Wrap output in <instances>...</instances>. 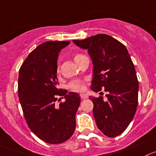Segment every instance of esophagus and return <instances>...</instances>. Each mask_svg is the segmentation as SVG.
<instances>
[{
    "instance_id": "1",
    "label": "esophagus",
    "mask_w": 156,
    "mask_h": 156,
    "mask_svg": "<svg viewBox=\"0 0 156 156\" xmlns=\"http://www.w3.org/2000/svg\"><path fill=\"white\" fill-rule=\"evenodd\" d=\"M81 96V99H85V98H88V95L86 94H80Z\"/></svg>"
}]
</instances>
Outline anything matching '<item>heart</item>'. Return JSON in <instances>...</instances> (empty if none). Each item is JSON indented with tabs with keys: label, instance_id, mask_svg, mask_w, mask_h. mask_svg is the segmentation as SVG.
Wrapping results in <instances>:
<instances>
[{
	"label": "heart",
	"instance_id": "obj_1",
	"mask_svg": "<svg viewBox=\"0 0 156 156\" xmlns=\"http://www.w3.org/2000/svg\"><path fill=\"white\" fill-rule=\"evenodd\" d=\"M82 56H84L83 55L79 53H75L73 55V58L75 62L76 63H78V61L80 60V58ZM58 72H59V68H58ZM68 88L73 91H76V92H81L83 91L85 88V81H81V80H74V81H71V82L68 84Z\"/></svg>",
	"mask_w": 156,
	"mask_h": 156
}]
</instances>
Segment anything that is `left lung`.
Returning a JSON list of instances; mask_svg holds the SVG:
<instances>
[{
    "instance_id": "1",
    "label": "left lung",
    "mask_w": 156,
    "mask_h": 156,
    "mask_svg": "<svg viewBox=\"0 0 156 156\" xmlns=\"http://www.w3.org/2000/svg\"><path fill=\"white\" fill-rule=\"evenodd\" d=\"M73 42L87 49L92 60L91 90L108 92L106 100L90 98L96 125L106 136L116 137L127 129L137 109L139 81L130 55L123 44L108 34Z\"/></svg>"
}]
</instances>
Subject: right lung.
<instances>
[{
  "mask_svg": "<svg viewBox=\"0 0 156 156\" xmlns=\"http://www.w3.org/2000/svg\"><path fill=\"white\" fill-rule=\"evenodd\" d=\"M70 41H46L27 57L20 68L18 96L29 129L49 144L63 143L73 135L80 96L58 88L57 59ZM66 101L56 105L58 97Z\"/></svg>",
  "mask_w": 156,
  "mask_h": 156,
  "instance_id": "add662e5",
  "label": "right lung"
}]
</instances>
